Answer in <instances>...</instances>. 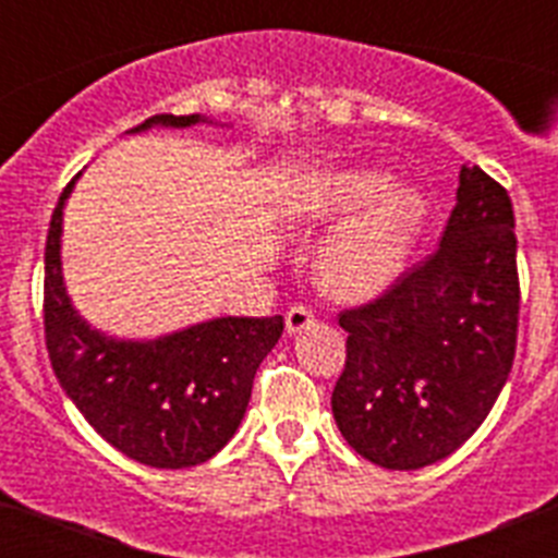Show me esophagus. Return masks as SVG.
Returning <instances> with one entry per match:
<instances>
[{
    "mask_svg": "<svg viewBox=\"0 0 558 558\" xmlns=\"http://www.w3.org/2000/svg\"><path fill=\"white\" fill-rule=\"evenodd\" d=\"M313 322L315 315L307 304H293V307L288 310V315H284V329H288V335H295L302 332V329H307Z\"/></svg>",
    "mask_w": 558,
    "mask_h": 558,
    "instance_id": "obj_1",
    "label": "esophagus"
}]
</instances>
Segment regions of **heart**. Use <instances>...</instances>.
<instances>
[{
    "instance_id": "1",
    "label": "heart",
    "mask_w": 558,
    "mask_h": 558,
    "mask_svg": "<svg viewBox=\"0 0 558 558\" xmlns=\"http://www.w3.org/2000/svg\"><path fill=\"white\" fill-rule=\"evenodd\" d=\"M372 170L329 172L302 186L290 218L304 229L327 226L356 211L324 243L315 276L338 299H368L393 282L425 220V201L413 186H391Z\"/></svg>"
}]
</instances>
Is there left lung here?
<instances>
[{
    "label": "left lung",
    "instance_id": "1",
    "mask_svg": "<svg viewBox=\"0 0 558 558\" xmlns=\"http://www.w3.org/2000/svg\"><path fill=\"white\" fill-rule=\"evenodd\" d=\"M441 245L338 315L349 332L332 413L352 450L386 470L456 452L500 397L517 352L520 276L506 186L461 167Z\"/></svg>",
    "mask_w": 558,
    "mask_h": 558
}]
</instances>
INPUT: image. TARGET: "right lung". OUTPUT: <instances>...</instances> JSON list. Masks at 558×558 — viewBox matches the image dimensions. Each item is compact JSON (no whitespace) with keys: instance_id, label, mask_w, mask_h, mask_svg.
<instances>
[{"instance_id":"right-lung-1","label":"right lung","mask_w":558,"mask_h":558,"mask_svg":"<svg viewBox=\"0 0 558 558\" xmlns=\"http://www.w3.org/2000/svg\"><path fill=\"white\" fill-rule=\"evenodd\" d=\"M198 113H159L150 125L186 128ZM63 186L44 251V338L52 372L108 445L156 470L209 461L243 422L254 374L282 338L284 318H215L147 343L113 340L88 327L61 276Z\"/></svg>"}]
</instances>
